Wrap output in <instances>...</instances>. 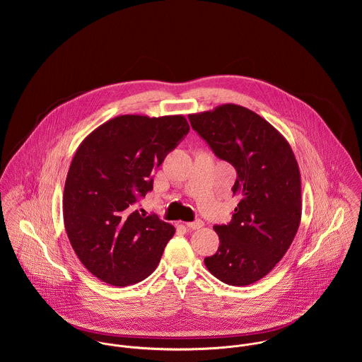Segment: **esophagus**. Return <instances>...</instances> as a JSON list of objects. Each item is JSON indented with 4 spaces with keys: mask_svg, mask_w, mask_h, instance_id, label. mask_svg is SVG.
<instances>
[{
    "mask_svg": "<svg viewBox=\"0 0 362 362\" xmlns=\"http://www.w3.org/2000/svg\"><path fill=\"white\" fill-rule=\"evenodd\" d=\"M185 226L191 230H199L202 226H204V221L202 220H195V221H188L185 223Z\"/></svg>",
    "mask_w": 362,
    "mask_h": 362,
    "instance_id": "34e87169",
    "label": "esophagus"
}]
</instances>
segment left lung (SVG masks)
I'll list each match as a JSON object with an SVG mask.
<instances>
[{
  "instance_id": "8db88e82",
  "label": "left lung",
  "mask_w": 362,
  "mask_h": 362,
  "mask_svg": "<svg viewBox=\"0 0 362 362\" xmlns=\"http://www.w3.org/2000/svg\"><path fill=\"white\" fill-rule=\"evenodd\" d=\"M192 128L214 155L237 171L233 220L214 226L220 245L207 270L230 286L264 277L288 251L301 221V174L287 139L257 112L221 104L189 114Z\"/></svg>"
}]
</instances>
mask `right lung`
I'll return each mask as SVG.
<instances>
[{
	"instance_id": "right-lung-1",
	"label": "right lung",
	"mask_w": 362,
	"mask_h": 362,
	"mask_svg": "<svg viewBox=\"0 0 362 362\" xmlns=\"http://www.w3.org/2000/svg\"><path fill=\"white\" fill-rule=\"evenodd\" d=\"M184 115L125 114L108 119L78 146L62 197L64 226L82 264L118 287L153 273L175 228L139 213L152 174L188 134Z\"/></svg>"
}]
</instances>
